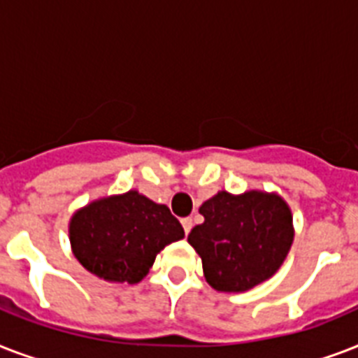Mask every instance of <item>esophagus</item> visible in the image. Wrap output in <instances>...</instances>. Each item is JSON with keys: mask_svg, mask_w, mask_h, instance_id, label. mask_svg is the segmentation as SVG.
<instances>
[{"mask_svg": "<svg viewBox=\"0 0 358 358\" xmlns=\"http://www.w3.org/2000/svg\"><path fill=\"white\" fill-rule=\"evenodd\" d=\"M182 227H184L185 234H189V230L193 229V219H189V217L182 219Z\"/></svg>", "mask_w": 358, "mask_h": 358, "instance_id": "1", "label": "esophagus"}]
</instances>
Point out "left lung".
<instances>
[{
  "label": "left lung",
  "instance_id": "1",
  "mask_svg": "<svg viewBox=\"0 0 358 358\" xmlns=\"http://www.w3.org/2000/svg\"><path fill=\"white\" fill-rule=\"evenodd\" d=\"M204 223L187 241L201 256L206 282L217 292H247L271 278L294 241V219L277 193L219 191L199 208Z\"/></svg>",
  "mask_w": 358,
  "mask_h": 358
}]
</instances>
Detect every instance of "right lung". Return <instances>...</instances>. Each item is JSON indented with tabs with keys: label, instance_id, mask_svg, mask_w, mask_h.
I'll return each instance as SVG.
<instances>
[{
	"label": "right lung",
	"instance_id": "add662e5",
	"mask_svg": "<svg viewBox=\"0 0 358 358\" xmlns=\"http://www.w3.org/2000/svg\"><path fill=\"white\" fill-rule=\"evenodd\" d=\"M69 234L72 252L87 271L109 282L135 284L165 245L184 238V229L165 204L131 189L78 210Z\"/></svg>",
	"mask_w": 358,
	"mask_h": 358
}]
</instances>
